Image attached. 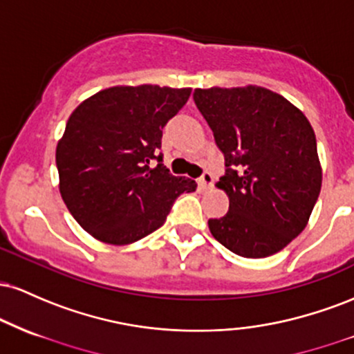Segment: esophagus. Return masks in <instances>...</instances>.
I'll use <instances>...</instances> for the list:
<instances>
[{
  "label": "esophagus",
  "instance_id": "esophagus-1",
  "mask_svg": "<svg viewBox=\"0 0 354 354\" xmlns=\"http://www.w3.org/2000/svg\"><path fill=\"white\" fill-rule=\"evenodd\" d=\"M211 185H213V174H211V171H208V169H205L200 178V186L203 189H206L209 188Z\"/></svg>",
  "mask_w": 354,
  "mask_h": 354
}]
</instances>
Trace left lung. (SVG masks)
<instances>
[{
    "label": "left lung",
    "instance_id": "8db88e82",
    "mask_svg": "<svg viewBox=\"0 0 354 354\" xmlns=\"http://www.w3.org/2000/svg\"><path fill=\"white\" fill-rule=\"evenodd\" d=\"M226 173L230 211L209 219L211 234L243 258H266L306 228L321 191L316 136L308 118L261 86L194 89Z\"/></svg>",
    "mask_w": 354,
    "mask_h": 354
}]
</instances>
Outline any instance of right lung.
<instances>
[{"label":"right lung","mask_w":354,"mask_h":354,"mask_svg":"<svg viewBox=\"0 0 354 354\" xmlns=\"http://www.w3.org/2000/svg\"><path fill=\"white\" fill-rule=\"evenodd\" d=\"M189 95L191 88L113 86L71 113L56 146L59 193L93 238L135 243L163 225L181 193L196 189V181L173 176L158 153L163 128Z\"/></svg>","instance_id":"add662e5"}]
</instances>
